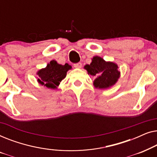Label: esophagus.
<instances>
[{"label":"esophagus","instance_id":"1","mask_svg":"<svg viewBox=\"0 0 157 157\" xmlns=\"http://www.w3.org/2000/svg\"><path fill=\"white\" fill-rule=\"evenodd\" d=\"M74 67H75V68H81V66H82V64H81V63H80V62H79V63H74Z\"/></svg>","mask_w":157,"mask_h":157}]
</instances>
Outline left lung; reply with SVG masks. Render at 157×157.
Instances as JSON below:
<instances>
[{
    "label": "left lung",
    "instance_id": "8db88e82",
    "mask_svg": "<svg viewBox=\"0 0 157 157\" xmlns=\"http://www.w3.org/2000/svg\"><path fill=\"white\" fill-rule=\"evenodd\" d=\"M88 74L96 78L94 85L98 89H106L115 84L119 78L120 72L118 66L112 62L105 61L102 58L94 56L89 65L84 66Z\"/></svg>",
    "mask_w": 157,
    "mask_h": 157
}]
</instances>
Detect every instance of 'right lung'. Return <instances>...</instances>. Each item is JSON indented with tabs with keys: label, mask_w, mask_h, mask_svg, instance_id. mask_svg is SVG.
<instances>
[{
	"label": "right lung",
	"mask_w": 157,
	"mask_h": 157,
	"mask_svg": "<svg viewBox=\"0 0 157 157\" xmlns=\"http://www.w3.org/2000/svg\"><path fill=\"white\" fill-rule=\"evenodd\" d=\"M71 68V66L66 63L65 65L59 64L56 61H51L46 68L38 71L37 74L39 76L38 81L49 89H56L58 86L66 76V73Z\"/></svg>",
	"instance_id": "add662e5"
}]
</instances>
